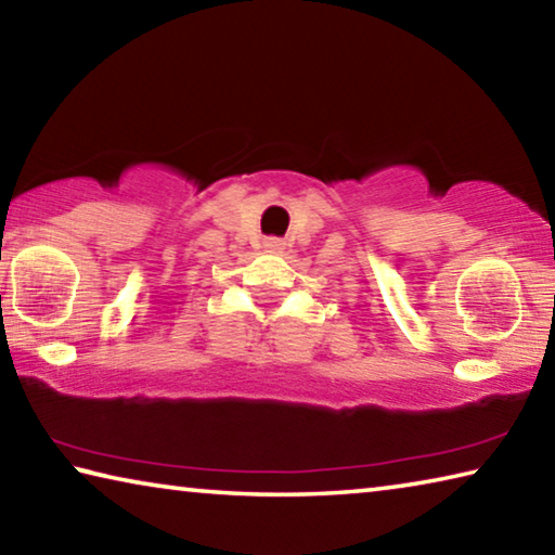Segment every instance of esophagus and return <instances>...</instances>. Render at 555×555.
I'll return each instance as SVG.
<instances>
[{
  "instance_id": "obj_1",
  "label": "esophagus",
  "mask_w": 555,
  "mask_h": 555,
  "mask_svg": "<svg viewBox=\"0 0 555 555\" xmlns=\"http://www.w3.org/2000/svg\"><path fill=\"white\" fill-rule=\"evenodd\" d=\"M264 249L267 251H281V249H284V242L276 240V237H267L264 240Z\"/></svg>"
}]
</instances>
